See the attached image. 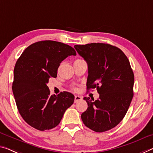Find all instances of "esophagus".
<instances>
[{"instance_id":"1","label":"esophagus","mask_w":153,"mask_h":153,"mask_svg":"<svg viewBox=\"0 0 153 153\" xmlns=\"http://www.w3.org/2000/svg\"><path fill=\"white\" fill-rule=\"evenodd\" d=\"M83 99V98L81 97V96H74V102H79V101H81Z\"/></svg>"}]
</instances>
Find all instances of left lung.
Returning a JSON list of instances; mask_svg holds the SVG:
<instances>
[{
  "instance_id": "1",
  "label": "left lung",
  "mask_w": 153,
  "mask_h": 153,
  "mask_svg": "<svg viewBox=\"0 0 153 153\" xmlns=\"http://www.w3.org/2000/svg\"><path fill=\"white\" fill-rule=\"evenodd\" d=\"M88 65L87 89L96 88L99 98L84 97L88 109L81 114L87 127L105 132L125 116L133 97L134 74L126 56L116 46L104 43L75 45Z\"/></svg>"
}]
</instances>
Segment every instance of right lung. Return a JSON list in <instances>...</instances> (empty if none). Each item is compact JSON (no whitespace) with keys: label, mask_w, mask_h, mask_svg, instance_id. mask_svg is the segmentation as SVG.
<instances>
[{"label":"right lung","mask_w":153,"mask_h":153,"mask_svg":"<svg viewBox=\"0 0 153 153\" xmlns=\"http://www.w3.org/2000/svg\"><path fill=\"white\" fill-rule=\"evenodd\" d=\"M72 47L51 40L37 42L28 46L15 65L13 94L20 116L30 126L46 131L57 126L74 96L63 91L51 95L47 83L56 78L63 60L76 55Z\"/></svg>","instance_id":"obj_1"}]
</instances>
